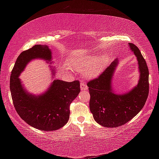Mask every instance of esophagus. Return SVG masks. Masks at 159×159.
Listing matches in <instances>:
<instances>
[{"label": "esophagus", "mask_w": 159, "mask_h": 159, "mask_svg": "<svg viewBox=\"0 0 159 159\" xmlns=\"http://www.w3.org/2000/svg\"><path fill=\"white\" fill-rule=\"evenodd\" d=\"M80 90L82 91H84V90H88V86L85 83H80Z\"/></svg>", "instance_id": "1"}]
</instances>
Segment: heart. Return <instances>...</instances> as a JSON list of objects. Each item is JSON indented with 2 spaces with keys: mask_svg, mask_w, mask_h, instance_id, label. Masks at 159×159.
Returning <instances> with one entry per match:
<instances>
[{
  "mask_svg": "<svg viewBox=\"0 0 159 159\" xmlns=\"http://www.w3.org/2000/svg\"><path fill=\"white\" fill-rule=\"evenodd\" d=\"M104 61L105 59L102 56L97 58L95 61L94 57L88 58L76 63V67L80 71H85L88 76H95L100 73L104 64Z\"/></svg>",
  "mask_w": 159,
  "mask_h": 159,
  "instance_id": "obj_1",
  "label": "heart"
}]
</instances>
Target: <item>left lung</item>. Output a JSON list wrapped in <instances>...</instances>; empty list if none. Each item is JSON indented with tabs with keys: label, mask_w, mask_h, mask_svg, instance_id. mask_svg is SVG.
<instances>
[{
	"label": "left lung",
	"mask_w": 159,
	"mask_h": 159,
	"mask_svg": "<svg viewBox=\"0 0 159 159\" xmlns=\"http://www.w3.org/2000/svg\"><path fill=\"white\" fill-rule=\"evenodd\" d=\"M138 61L139 79L138 84L122 95L114 93L111 88L112 77L118 59L99 75L88 83L90 109L94 119L106 128H116L124 125L135 116L143 108L149 95V69L139 48L129 43Z\"/></svg>",
	"instance_id": "1"
}]
</instances>
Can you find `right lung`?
<instances>
[{
  "label": "right lung",
  "mask_w": 159,
  "mask_h": 159,
  "mask_svg": "<svg viewBox=\"0 0 159 159\" xmlns=\"http://www.w3.org/2000/svg\"><path fill=\"white\" fill-rule=\"evenodd\" d=\"M48 45H36L23 51L17 57L11 72L10 88L13 104L17 114L29 125L43 131L58 130L66 124L70 114L69 106L80 91L79 80L66 82L55 80L45 93L34 95L21 85L20 74L34 59L48 62L52 60ZM55 69H52L55 76Z\"/></svg>",
  "instance_id": "1"
}]
</instances>
